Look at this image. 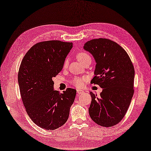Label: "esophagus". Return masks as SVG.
Here are the masks:
<instances>
[{"label": "esophagus", "instance_id": "esophagus-1", "mask_svg": "<svg viewBox=\"0 0 151 151\" xmlns=\"http://www.w3.org/2000/svg\"><path fill=\"white\" fill-rule=\"evenodd\" d=\"M84 92V91H83V90H82V89H78L77 90V93L78 94H81V93H83V92Z\"/></svg>", "mask_w": 151, "mask_h": 151}]
</instances>
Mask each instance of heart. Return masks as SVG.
Returning a JSON list of instances; mask_svg holds the SVG:
<instances>
[{"instance_id": "heart-1", "label": "heart", "mask_w": 151, "mask_h": 151, "mask_svg": "<svg viewBox=\"0 0 151 151\" xmlns=\"http://www.w3.org/2000/svg\"><path fill=\"white\" fill-rule=\"evenodd\" d=\"M76 58L79 61H80L82 63H83L86 60L91 59L90 55L86 52H78L76 54ZM68 66V60H65L64 63V68H65ZM86 80V78H75L72 80V83L77 87H81L83 84V82Z\"/></svg>"}]
</instances>
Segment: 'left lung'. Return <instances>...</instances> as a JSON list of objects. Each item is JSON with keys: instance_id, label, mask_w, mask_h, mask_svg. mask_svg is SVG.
I'll list each match as a JSON object with an SVG mask.
<instances>
[{"instance_id": "obj_1", "label": "left lung", "mask_w": 151, "mask_h": 151, "mask_svg": "<svg viewBox=\"0 0 151 151\" xmlns=\"http://www.w3.org/2000/svg\"><path fill=\"white\" fill-rule=\"evenodd\" d=\"M83 49L92 54L96 63L91 83L103 88L99 96L90 92L88 113L98 125L111 127L121 121L129 106L134 93L133 65L125 50L108 39L88 41Z\"/></svg>"}]
</instances>
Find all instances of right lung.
I'll return each mask as SVG.
<instances>
[{"label":"right lung","mask_w":151,"mask_h":151,"mask_svg":"<svg viewBox=\"0 0 151 151\" xmlns=\"http://www.w3.org/2000/svg\"><path fill=\"white\" fill-rule=\"evenodd\" d=\"M72 42L58 40L34 45L26 53L18 71V81L27 113L36 125L46 130L59 128L67 121L76 91L63 93L53 88V77L63 68Z\"/></svg>","instance_id":"1"}]
</instances>
